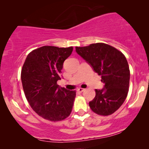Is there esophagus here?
I'll use <instances>...</instances> for the list:
<instances>
[{
    "label": "esophagus",
    "mask_w": 149,
    "mask_h": 149,
    "mask_svg": "<svg viewBox=\"0 0 149 149\" xmlns=\"http://www.w3.org/2000/svg\"><path fill=\"white\" fill-rule=\"evenodd\" d=\"M85 89H84V88H81V87H79V88H78V89H77V90H78L79 92H83V91H84Z\"/></svg>",
    "instance_id": "1"
}]
</instances>
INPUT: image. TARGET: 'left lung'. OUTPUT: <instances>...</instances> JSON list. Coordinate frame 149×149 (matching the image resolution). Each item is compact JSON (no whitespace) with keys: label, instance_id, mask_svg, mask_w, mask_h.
Wrapping results in <instances>:
<instances>
[{"label":"left lung","instance_id":"8db88e82","mask_svg":"<svg viewBox=\"0 0 149 149\" xmlns=\"http://www.w3.org/2000/svg\"><path fill=\"white\" fill-rule=\"evenodd\" d=\"M76 52L101 76L104 88L95 89V96L89 102L90 109L100 115L107 116L123 104L129 91L130 72L125 57L105 43L76 47Z\"/></svg>","mask_w":149,"mask_h":149}]
</instances>
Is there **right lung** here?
I'll return each mask as SVG.
<instances>
[{
  "label": "right lung",
  "instance_id": "right-lung-1",
  "mask_svg": "<svg viewBox=\"0 0 149 149\" xmlns=\"http://www.w3.org/2000/svg\"><path fill=\"white\" fill-rule=\"evenodd\" d=\"M67 48L43 46L28 55L21 74L26 97L36 113L51 121H62L72 111L76 91L60 87L63 64L72 54Z\"/></svg>",
  "mask_w": 149,
  "mask_h": 149
}]
</instances>
